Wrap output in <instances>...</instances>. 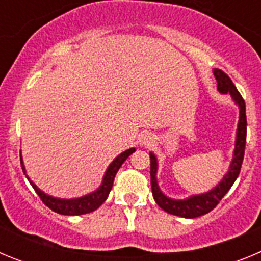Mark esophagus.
<instances>
[{
    "instance_id": "obj_1",
    "label": "esophagus",
    "mask_w": 261,
    "mask_h": 261,
    "mask_svg": "<svg viewBox=\"0 0 261 261\" xmlns=\"http://www.w3.org/2000/svg\"><path fill=\"white\" fill-rule=\"evenodd\" d=\"M150 141H151V136L144 135L141 137V144L142 145H149V144H150Z\"/></svg>"
}]
</instances>
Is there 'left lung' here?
Masks as SVG:
<instances>
[{"instance_id": "1", "label": "left lung", "mask_w": 261, "mask_h": 261, "mask_svg": "<svg viewBox=\"0 0 261 261\" xmlns=\"http://www.w3.org/2000/svg\"><path fill=\"white\" fill-rule=\"evenodd\" d=\"M214 77L217 80V89L222 94H230L235 105L239 107V123L237 129V141H235L234 156H232L231 165L229 171L222 180L214 187L209 192L202 195L191 196L186 200H172L162 193L159 190L158 181H156V171H158V163L153 153H150V177H151V191L153 197L156 204L165 212L174 216L183 217V218H196V217L204 216L216 208L218 202L222 200L223 196L231 188L234 181L237 180L239 172H241L242 163L244 158V147H246V136H247V119H246V103L239 91L230 77L221 69H214Z\"/></svg>"}]
</instances>
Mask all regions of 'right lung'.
I'll list each match as a JSON object with an SVG mask.
<instances>
[{"label":"right lung","instance_id":"obj_1","mask_svg":"<svg viewBox=\"0 0 261 261\" xmlns=\"http://www.w3.org/2000/svg\"><path fill=\"white\" fill-rule=\"evenodd\" d=\"M135 147L132 149H128L124 153H121L120 155H117L116 158L112 161L110 166H108L107 171H106L105 176H103V181L100 184L98 190L94 191V192L89 193L86 196H82V197H78V199H56V197H52L49 195H45L43 191H40L35 184L30 180V177L26 175V168L23 165L22 156H20V166H22V170L26 175V177L29 179L30 184L32 186V188L35 190V192L38 193V196L40 197V200L47 205L48 208L52 209L53 212H56L59 214H64V216H81V214H86L90 212H94L103 204V202L107 200L108 195H110V191L112 190V186H114V179L116 172L119 171V168L121 167V165L124 163L126 158L132 153H135Z\"/></svg>","mask_w":261,"mask_h":261}]
</instances>
